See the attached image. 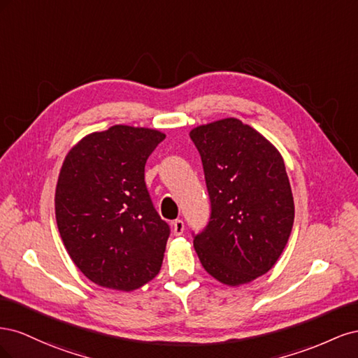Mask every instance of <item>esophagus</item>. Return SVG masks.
I'll return each instance as SVG.
<instances>
[{
  "mask_svg": "<svg viewBox=\"0 0 358 358\" xmlns=\"http://www.w3.org/2000/svg\"><path fill=\"white\" fill-rule=\"evenodd\" d=\"M171 230L173 233H175V236H180L183 233V230H185V224H183L182 220H176L171 222Z\"/></svg>",
  "mask_w": 358,
  "mask_h": 358,
  "instance_id": "1",
  "label": "esophagus"
}]
</instances>
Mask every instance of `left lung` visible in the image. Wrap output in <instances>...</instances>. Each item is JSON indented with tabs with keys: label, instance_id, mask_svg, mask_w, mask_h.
<instances>
[{
	"label": "left lung",
	"instance_id": "8db88e82",
	"mask_svg": "<svg viewBox=\"0 0 358 358\" xmlns=\"http://www.w3.org/2000/svg\"><path fill=\"white\" fill-rule=\"evenodd\" d=\"M200 152L210 218L194 236L206 272L225 285L267 273L288 242L294 200L279 150L257 129L225 117L191 129Z\"/></svg>",
	"mask_w": 358,
	"mask_h": 358
}]
</instances>
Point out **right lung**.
Listing matches in <instances>:
<instances>
[{"mask_svg":"<svg viewBox=\"0 0 358 358\" xmlns=\"http://www.w3.org/2000/svg\"><path fill=\"white\" fill-rule=\"evenodd\" d=\"M164 138L158 129L113 125L85 136L62 162L58 230L73 263L96 285L133 291L159 272L170 227L149 197L145 164Z\"/></svg>","mask_w":358,"mask_h":358,"instance_id":"right-lung-1","label":"right lung"}]
</instances>
